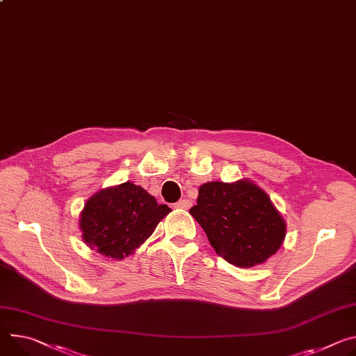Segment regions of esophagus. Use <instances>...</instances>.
Instances as JSON below:
<instances>
[{"instance_id": "obj_1", "label": "esophagus", "mask_w": 356, "mask_h": 356, "mask_svg": "<svg viewBox=\"0 0 356 356\" xmlns=\"http://www.w3.org/2000/svg\"><path fill=\"white\" fill-rule=\"evenodd\" d=\"M190 206H191V202H190V200H187V199L179 200V202L175 204V207H176V209H183V210L190 209Z\"/></svg>"}]
</instances>
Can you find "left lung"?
Wrapping results in <instances>:
<instances>
[{
	"label": "left lung",
	"mask_w": 356,
	"mask_h": 356,
	"mask_svg": "<svg viewBox=\"0 0 356 356\" xmlns=\"http://www.w3.org/2000/svg\"><path fill=\"white\" fill-rule=\"evenodd\" d=\"M216 252L237 267L264 263L285 237V222L266 193L248 180L210 181L190 209Z\"/></svg>",
	"instance_id": "8db88e82"
}]
</instances>
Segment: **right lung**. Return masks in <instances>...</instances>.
Instances as JSON below:
<instances>
[{
  "instance_id": "obj_1",
  "label": "right lung",
  "mask_w": 356,
  "mask_h": 356,
  "mask_svg": "<svg viewBox=\"0 0 356 356\" xmlns=\"http://www.w3.org/2000/svg\"><path fill=\"white\" fill-rule=\"evenodd\" d=\"M170 211L143 187L126 181L92 196L82 210L79 227L90 248L122 260L145 243Z\"/></svg>"
}]
</instances>
